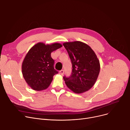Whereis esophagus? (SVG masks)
Instances as JSON below:
<instances>
[{"label":"esophagus","instance_id":"obj_1","mask_svg":"<svg viewBox=\"0 0 130 130\" xmlns=\"http://www.w3.org/2000/svg\"><path fill=\"white\" fill-rule=\"evenodd\" d=\"M59 74L60 75H63L64 74V71H63V70H61V71H60L59 72Z\"/></svg>","mask_w":130,"mask_h":130}]
</instances>
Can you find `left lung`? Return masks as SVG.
Wrapping results in <instances>:
<instances>
[{
	"instance_id": "left-lung-1",
	"label": "left lung",
	"mask_w": 130,
	"mask_h": 130,
	"mask_svg": "<svg viewBox=\"0 0 130 130\" xmlns=\"http://www.w3.org/2000/svg\"><path fill=\"white\" fill-rule=\"evenodd\" d=\"M72 64L70 77H64L65 84L76 93H82L91 89L97 81L100 65L96 53L87 44L80 41L63 43Z\"/></svg>"
}]
</instances>
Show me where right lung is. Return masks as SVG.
<instances>
[{"mask_svg":"<svg viewBox=\"0 0 130 130\" xmlns=\"http://www.w3.org/2000/svg\"><path fill=\"white\" fill-rule=\"evenodd\" d=\"M61 47L62 45L59 43L45 44L39 42L26 54L22 64V73L33 90L41 91L49 87L54 75L58 73L54 68V61L51 54Z\"/></svg>","mask_w":130,"mask_h":130,"instance_id":"right-lung-1","label":"right lung"}]
</instances>
